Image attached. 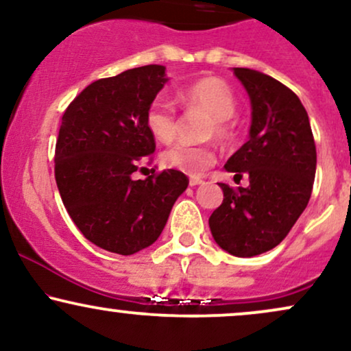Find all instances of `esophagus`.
I'll list each match as a JSON object with an SVG mask.
<instances>
[{"label":"esophagus","mask_w":351,"mask_h":351,"mask_svg":"<svg viewBox=\"0 0 351 351\" xmlns=\"http://www.w3.org/2000/svg\"><path fill=\"white\" fill-rule=\"evenodd\" d=\"M201 183H203V180L196 178V176H191V178H189V186H198Z\"/></svg>","instance_id":"1"}]
</instances>
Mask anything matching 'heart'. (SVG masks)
Returning a JSON list of instances; mask_svg holds the SVG:
<instances>
[{
  "label": "heart",
  "instance_id": "heart-1",
  "mask_svg": "<svg viewBox=\"0 0 351 351\" xmlns=\"http://www.w3.org/2000/svg\"><path fill=\"white\" fill-rule=\"evenodd\" d=\"M180 100L186 110L209 115L204 130L206 138L231 142L234 136L231 117L237 110V99L232 88L217 77H203L180 90ZM145 125L158 142L168 143L178 134L180 120L170 100L153 99L145 112ZM216 162V150L211 145L176 143L163 152L162 163L186 175L198 176Z\"/></svg>",
  "mask_w": 351,
  "mask_h": 351
}]
</instances>
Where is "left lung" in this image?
Listing matches in <instances>:
<instances>
[{
  "instance_id": "obj_1",
  "label": "left lung",
  "mask_w": 351,
  "mask_h": 351,
  "mask_svg": "<svg viewBox=\"0 0 351 351\" xmlns=\"http://www.w3.org/2000/svg\"><path fill=\"white\" fill-rule=\"evenodd\" d=\"M252 104L251 136L228 163L247 188L219 183L224 198L209 217L221 249L237 257L271 251L307 208L317 150L308 115L287 86L259 71L234 67Z\"/></svg>"
}]
</instances>
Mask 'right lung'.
<instances>
[{
    "mask_svg": "<svg viewBox=\"0 0 351 351\" xmlns=\"http://www.w3.org/2000/svg\"><path fill=\"white\" fill-rule=\"evenodd\" d=\"M165 82L163 66L128 69L92 82L62 114L54 155L60 198L84 237L108 252L132 256L155 243L188 188L178 170L132 176L153 160L145 112Z\"/></svg>",
    "mask_w": 351,
    "mask_h": 351,
    "instance_id": "obj_1",
    "label": "right lung"
}]
</instances>
